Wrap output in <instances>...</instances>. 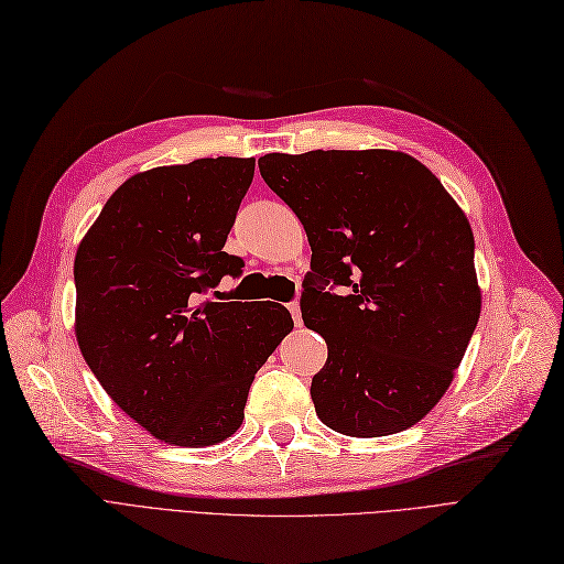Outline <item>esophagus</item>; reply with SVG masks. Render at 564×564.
Masks as SVG:
<instances>
[{
    "instance_id": "1",
    "label": "esophagus",
    "mask_w": 564,
    "mask_h": 564,
    "mask_svg": "<svg viewBox=\"0 0 564 564\" xmlns=\"http://www.w3.org/2000/svg\"><path fill=\"white\" fill-rule=\"evenodd\" d=\"M286 307H289L291 317H294V324H296V326H301V324H303V319H301V305H299L296 301H291Z\"/></svg>"
}]
</instances>
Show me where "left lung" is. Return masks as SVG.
Masks as SVG:
<instances>
[{"instance_id": "8db88e82", "label": "left lung", "mask_w": 564, "mask_h": 564, "mask_svg": "<svg viewBox=\"0 0 564 564\" xmlns=\"http://www.w3.org/2000/svg\"><path fill=\"white\" fill-rule=\"evenodd\" d=\"M259 170L313 249L301 313L328 347L310 384L319 420L357 438L408 430L448 390L478 324L467 217L401 151L265 153Z\"/></svg>"}]
</instances>
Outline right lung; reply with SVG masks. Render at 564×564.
Segmentation results:
<instances>
[{"mask_svg": "<svg viewBox=\"0 0 564 564\" xmlns=\"http://www.w3.org/2000/svg\"><path fill=\"white\" fill-rule=\"evenodd\" d=\"M254 159L153 167L113 191L76 249V340L126 415L205 448L240 430L251 380L294 328L280 303L203 296L245 261L226 254Z\"/></svg>", "mask_w": 564, "mask_h": 564, "instance_id": "obj_1", "label": "right lung"}]
</instances>
